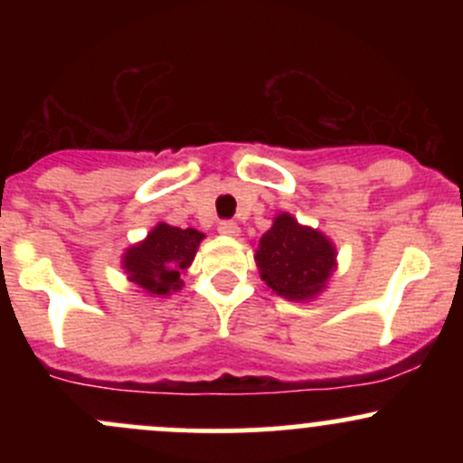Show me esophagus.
<instances>
[{
  "instance_id": "34e87169",
  "label": "esophagus",
  "mask_w": 463,
  "mask_h": 463,
  "mask_svg": "<svg viewBox=\"0 0 463 463\" xmlns=\"http://www.w3.org/2000/svg\"><path fill=\"white\" fill-rule=\"evenodd\" d=\"M217 231L222 232V235H226V237H237V235H240V226H237L235 222H222V223H219Z\"/></svg>"
}]
</instances>
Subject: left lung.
Here are the masks:
<instances>
[{
    "instance_id": "obj_1",
    "label": "left lung",
    "mask_w": 463,
    "mask_h": 463,
    "mask_svg": "<svg viewBox=\"0 0 463 463\" xmlns=\"http://www.w3.org/2000/svg\"><path fill=\"white\" fill-rule=\"evenodd\" d=\"M255 264L266 287L279 298L311 302L338 269V253L318 228L305 226L288 213H278L273 226L260 237Z\"/></svg>"
}]
</instances>
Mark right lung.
Masks as SVG:
<instances>
[{"instance_id": "obj_1", "label": "right lung", "mask_w": 463, "mask_h": 463, "mask_svg": "<svg viewBox=\"0 0 463 463\" xmlns=\"http://www.w3.org/2000/svg\"><path fill=\"white\" fill-rule=\"evenodd\" d=\"M203 237L197 228H176L158 222L145 240L125 249L120 269L138 291L149 298H167L184 287V275Z\"/></svg>"}]
</instances>
